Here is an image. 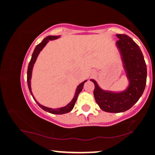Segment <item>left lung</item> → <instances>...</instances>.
<instances>
[{
	"label": "left lung",
	"mask_w": 155,
	"mask_h": 155,
	"mask_svg": "<svg viewBox=\"0 0 155 155\" xmlns=\"http://www.w3.org/2000/svg\"><path fill=\"white\" fill-rule=\"evenodd\" d=\"M118 48L124 68L129 84L121 92L104 91L100 88L94 79L95 100L100 108L107 112L119 113L129 110L138 102L145 90L147 79V67L140 48L126 34H117Z\"/></svg>",
	"instance_id": "left-lung-1"
}]
</instances>
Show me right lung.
Segmentation results:
<instances>
[{"instance_id":"1","label":"right lung","mask_w":155,"mask_h":155,"mask_svg":"<svg viewBox=\"0 0 155 155\" xmlns=\"http://www.w3.org/2000/svg\"><path fill=\"white\" fill-rule=\"evenodd\" d=\"M60 36H47L46 38H45L42 41V42L39 43L38 45H37L36 48H35L34 51L32 53V56H31V59L30 60V62L29 63V66H28V69H27V84H28V87H29V90L31 93V94L33 97L34 100L36 102V103L38 104V105L40 107L41 109H43L44 111H46V112L51 113V114H65V113H68L69 112H71L72 110V109L74 108V106L75 102L77 101L78 95L79 94L81 91H82L83 87H84V83L87 81V80L84 81L82 83L78 85L77 86V90H76L73 99L71 100V101L69 102L68 104H67L65 107H60V108H57V109H52V108H49L47 107H45L41 104L39 102L36 101V100L35 99V97L34 96L33 93H32L31 91V74H32V69H33V67L35 62H36L37 57H38V54L40 53V52L42 51L43 48L45 46V45L47 44L50 41H53L55 40V39L58 38Z\"/></svg>"}]
</instances>
